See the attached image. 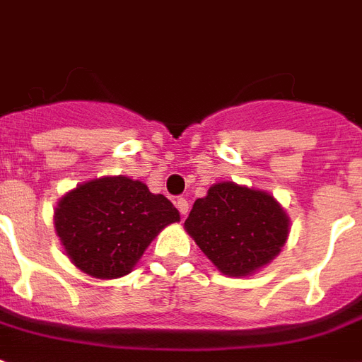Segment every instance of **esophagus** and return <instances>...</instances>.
I'll list each match as a JSON object with an SVG mask.
<instances>
[{"label": "esophagus", "mask_w": 362, "mask_h": 362, "mask_svg": "<svg viewBox=\"0 0 362 362\" xmlns=\"http://www.w3.org/2000/svg\"><path fill=\"white\" fill-rule=\"evenodd\" d=\"M176 206H178V211H180L182 216H186L187 211H189V203H187L186 197H178V199H176Z\"/></svg>", "instance_id": "34e87169"}]
</instances>
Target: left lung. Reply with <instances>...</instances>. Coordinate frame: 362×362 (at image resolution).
<instances>
[{
	"label": "left lung",
	"mask_w": 362,
	"mask_h": 362,
	"mask_svg": "<svg viewBox=\"0 0 362 362\" xmlns=\"http://www.w3.org/2000/svg\"><path fill=\"white\" fill-rule=\"evenodd\" d=\"M184 228L218 272L247 277L279 255L291 218L272 193L218 182L193 203Z\"/></svg>",
	"instance_id": "8db88e82"
}]
</instances>
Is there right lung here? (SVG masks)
I'll use <instances>...</instances> for the list:
<instances>
[{"label": "right lung", "mask_w": 362, "mask_h": 362, "mask_svg": "<svg viewBox=\"0 0 362 362\" xmlns=\"http://www.w3.org/2000/svg\"><path fill=\"white\" fill-rule=\"evenodd\" d=\"M52 218L77 269L95 279H119L159 231L180 222V212L165 195L119 175L77 184L60 197Z\"/></svg>", "instance_id": "1"}]
</instances>
